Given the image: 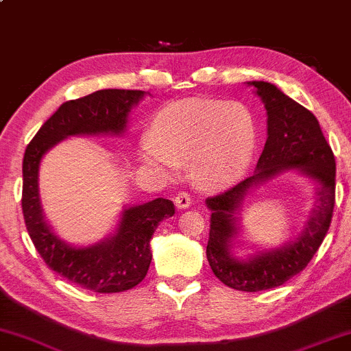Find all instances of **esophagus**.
<instances>
[{"label":"esophagus","mask_w":351,"mask_h":351,"mask_svg":"<svg viewBox=\"0 0 351 351\" xmlns=\"http://www.w3.org/2000/svg\"><path fill=\"white\" fill-rule=\"evenodd\" d=\"M175 204L178 209H188L191 206V196H189L186 191H180L178 195L175 196Z\"/></svg>","instance_id":"obj_1"}]
</instances>
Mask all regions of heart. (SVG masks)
Listing matches in <instances>:
<instances>
[{
	"label": "heart",
	"instance_id": "b5f03b06",
	"mask_svg": "<svg viewBox=\"0 0 351 351\" xmlns=\"http://www.w3.org/2000/svg\"><path fill=\"white\" fill-rule=\"evenodd\" d=\"M256 138L254 117L241 104L188 99L156 117L142 143V158L165 175H175L189 160L193 181L216 189L243 173Z\"/></svg>",
	"mask_w": 351,
	"mask_h": 351
}]
</instances>
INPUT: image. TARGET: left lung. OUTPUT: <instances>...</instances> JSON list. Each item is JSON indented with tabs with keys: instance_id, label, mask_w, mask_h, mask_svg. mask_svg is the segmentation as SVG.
<instances>
[{
	"instance_id": "obj_1",
	"label": "left lung",
	"mask_w": 351,
	"mask_h": 351,
	"mask_svg": "<svg viewBox=\"0 0 351 351\" xmlns=\"http://www.w3.org/2000/svg\"><path fill=\"white\" fill-rule=\"evenodd\" d=\"M247 86L256 88L267 110V140L252 176L206 199L211 209L206 257L215 276L228 287L259 292L279 287L304 271L324 243L335 206V156L312 112L274 84L252 80ZM289 169L300 171L317 183L313 216L293 241L239 260L232 254V241L239 234L237 221L245 195Z\"/></svg>"
}]
</instances>
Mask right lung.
<instances>
[{"label": "right lung", "instance_id": "add662e5", "mask_svg": "<svg viewBox=\"0 0 351 351\" xmlns=\"http://www.w3.org/2000/svg\"><path fill=\"white\" fill-rule=\"evenodd\" d=\"M143 95V90L104 88L64 102L44 122L24 153L21 204L36 251L52 271L92 292H123L145 279L152 263L150 239L165 217L175 215L173 201L156 198L125 208L114 234L100 243L75 247L59 239L44 219L38 188L39 165L43 156L67 136L123 134L128 114Z\"/></svg>", "mask_w": 351, "mask_h": 351}]
</instances>
